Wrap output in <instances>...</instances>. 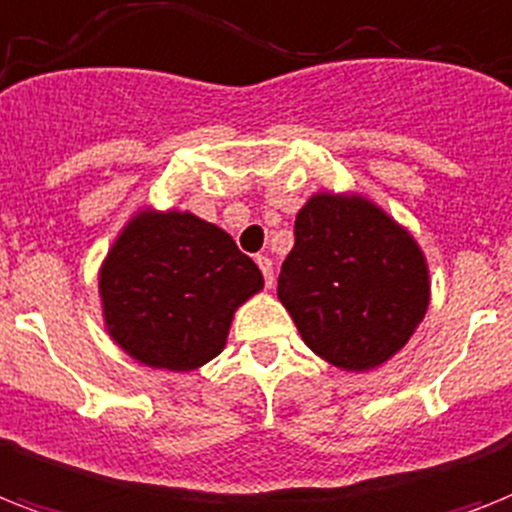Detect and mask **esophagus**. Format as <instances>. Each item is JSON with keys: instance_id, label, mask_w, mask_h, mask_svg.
I'll return each instance as SVG.
<instances>
[{"instance_id": "34e87169", "label": "esophagus", "mask_w": 512, "mask_h": 512, "mask_svg": "<svg viewBox=\"0 0 512 512\" xmlns=\"http://www.w3.org/2000/svg\"><path fill=\"white\" fill-rule=\"evenodd\" d=\"M257 265H260V270H263V276H265V286H273V260L265 255H257Z\"/></svg>"}]
</instances>
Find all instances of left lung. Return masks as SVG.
I'll list each match as a JSON object with an SVG mask.
<instances>
[{"mask_svg":"<svg viewBox=\"0 0 512 512\" xmlns=\"http://www.w3.org/2000/svg\"><path fill=\"white\" fill-rule=\"evenodd\" d=\"M278 299L315 355L342 371H373L410 342L429 310V263L376 202L318 191L294 220Z\"/></svg>","mask_w":512,"mask_h":512,"instance_id":"8db88e82","label":"left lung"}]
</instances>
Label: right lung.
I'll list each match as a JSON object with an SVG mask.
<instances>
[{"instance_id": "obj_1", "label": "right lung", "mask_w": 512, "mask_h": 512, "mask_svg": "<svg viewBox=\"0 0 512 512\" xmlns=\"http://www.w3.org/2000/svg\"><path fill=\"white\" fill-rule=\"evenodd\" d=\"M263 284L234 239L189 210H139L99 268L112 342L136 363L176 373L223 352L234 313Z\"/></svg>"}]
</instances>
